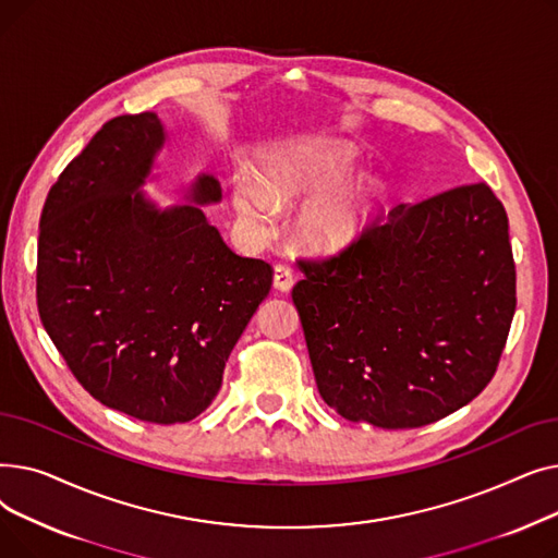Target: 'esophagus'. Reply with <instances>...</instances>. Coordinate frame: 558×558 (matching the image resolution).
Listing matches in <instances>:
<instances>
[{"mask_svg": "<svg viewBox=\"0 0 558 558\" xmlns=\"http://www.w3.org/2000/svg\"><path fill=\"white\" fill-rule=\"evenodd\" d=\"M291 284H294V271H291L287 264H276V269H274V287L278 291H289Z\"/></svg>", "mask_w": 558, "mask_h": 558, "instance_id": "34e87169", "label": "esophagus"}]
</instances>
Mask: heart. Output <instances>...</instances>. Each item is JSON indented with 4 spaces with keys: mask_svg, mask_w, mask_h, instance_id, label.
I'll list each match as a JSON object with an SVG mask.
<instances>
[{
    "mask_svg": "<svg viewBox=\"0 0 558 558\" xmlns=\"http://www.w3.org/2000/svg\"><path fill=\"white\" fill-rule=\"evenodd\" d=\"M353 171V156L341 144L287 142L264 160V181L251 171L234 173V210L248 230L269 234L278 219V201L316 198L301 215V234L316 251H335L362 228L373 203V190L366 183L340 187Z\"/></svg>",
    "mask_w": 558,
    "mask_h": 558,
    "instance_id": "b5f03b06",
    "label": "heart"
}]
</instances>
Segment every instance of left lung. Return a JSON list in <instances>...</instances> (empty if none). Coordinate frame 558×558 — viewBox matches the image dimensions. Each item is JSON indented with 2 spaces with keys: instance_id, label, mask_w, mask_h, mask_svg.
I'll use <instances>...</instances> for the list:
<instances>
[{
  "instance_id": "obj_1",
  "label": "left lung",
  "mask_w": 558,
  "mask_h": 558,
  "mask_svg": "<svg viewBox=\"0 0 558 558\" xmlns=\"http://www.w3.org/2000/svg\"><path fill=\"white\" fill-rule=\"evenodd\" d=\"M291 289L320 398L345 421L423 427L477 398L515 312L505 205L486 183L377 215Z\"/></svg>"
}]
</instances>
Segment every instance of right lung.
I'll return each instance as SVG.
<instances>
[{
    "instance_id": "obj_1",
    "label": "right lung",
    "mask_w": 558,
    "mask_h": 558,
    "mask_svg": "<svg viewBox=\"0 0 558 558\" xmlns=\"http://www.w3.org/2000/svg\"><path fill=\"white\" fill-rule=\"evenodd\" d=\"M156 112L106 122L51 185L40 215V320L81 387L133 418L187 423L221 389L230 350L267 299L274 269L232 253L201 205L160 210L140 190L165 146Z\"/></svg>"
}]
</instances>
